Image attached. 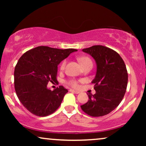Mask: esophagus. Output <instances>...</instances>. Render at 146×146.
I'll list each match as a JSON object with an SVG mask.
<instances>
[{"mask_svg": "<svg viewBox=\"0 0 146 146\" xmlns=\"http://www.w3.org/2000/svg\"><path fill=\"white\" fill-rule=\"evenodd\" d=\"M70 92H72V93H74V94H79L80 92L78 91H76V90H72V89H70L69 90Z\"/></svg>", "mask_w": 146, "mask_h": 146, "instance_id": "obj_1", "label": "esophagus"}]
</instances>
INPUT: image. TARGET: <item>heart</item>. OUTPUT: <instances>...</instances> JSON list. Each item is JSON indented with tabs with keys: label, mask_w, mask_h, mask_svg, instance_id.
I'll use <instances>...</instances> for the list:
<instances>
[{
	"label": "heart",
	"mask_w": 146,
	"mask_h": 146,
	"mask_svg": "<svg viewBox=\"0 0 146 146\" xmlns=\"http://www.w3.org/2000/svg\"><path fill=\"white\" fill-rule=\"evenodd\" d=\"M78 60L79 62L80 63V64L83 68L88 64H92V62L90 58L87 56L79 57ZM66 64V60H63L61 62L60 66V69L61 70H64ZM66 84L68 86H70L74 88H78L80 87V81L77 80L76 79L68 80L66 81Z\"/></svg>",
	"instance_id": "b5f03b06"
}]
</instances>
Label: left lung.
<instances>
[{"label":"left lung","instance_id":"obj_1","mask_svg":"<svg viewBox=\"0 0 146 146\" xmlns=\"http://www.w3.org/2000/svg\"><path fill=\"white\" fill-rule=\"evenodd\" d=\"M82 51L94 58L97 71L92 82L96 94H88V101L81 109L90 116H103L113 111L124 96L128 80L126 66L118 53L104 46H92Z\"/></svg>","mask_w":146,"mask_h":146}]
</instances>
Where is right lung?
Segmentation results:
<instances>
[{
	"instance_id": "right-lung-1",
	"label": "right lung",
	"mask_w": 146,
	"mask_h": 146,
	"mask_svg": "<svg viewBox=\"0 0 146 146\" xmlns=\"http://www.w3.org/2000/svg\"><path fill=\"white\" fill-rule=\"evenodd\" d=\"M75 51L40 46L20 58L14 72L15 88L20 102L30 112L44 117L58 108L68 90L60 86L51 90L47 84L57 81L58 65Z\"/></svg>"
}]
</instances>
